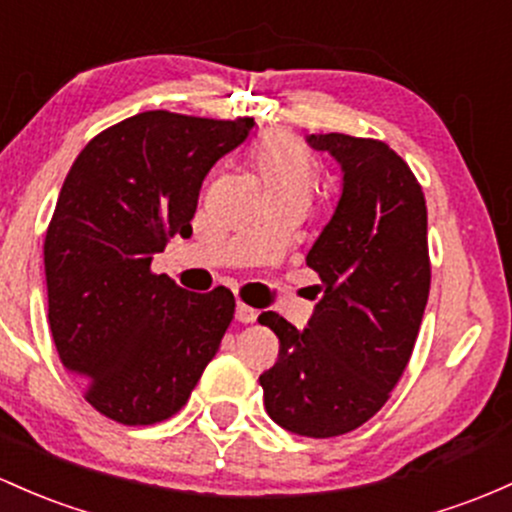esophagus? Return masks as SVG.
I'll return each instance as SVG.
<instances>
[{
	"mask_svg": "<svg viewBox=\"0 0 512 512\" xmlns=\"http://www.w3.org/2000/svg\"><path fill=\"white\" fill-rule=\"evenodd\" d=\"M235 318H238L240 323H255L257 311L255 308L245 306V303H238V306H235Z\"/></svg>",
	"mask_w": 512,
	"mask_h": 512,
	"instance_id": "34e87169",
	"label": "esophagus"
}]
</instances>
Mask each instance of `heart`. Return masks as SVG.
<instances>
[{
    "mask_svg": "<svg viewBox=\"0 0 512 512\" xmlns=\"http://www.w3.org/2000/svg\"><path fill=\"white\" fill-rule=\"evenodd\" d=\"M250 165L265 194L296 196L308 204L316 189V160L291 133H267L250 150Z\"/></svg>",
    "mask_w": 512,
    "mask_h": 512,
    "instance_id": "b5f03b06",
    "label": "heart"
}]
</instances>
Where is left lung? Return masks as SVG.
<instances>
[{
  "label": "left lung",
  "instance_id": "1",
  "mask_svg": "<svg viewBox=\"0 0 512 512\" xmlns=\"http://www.w3.org/2000/svg\"><path fill=\"white\" fill-rule=\"evenodd\" d=\"M308 143L342 167L338 209L306 255L323 299L303 330L274 311L257 318L279 338L260 384L284 430L338 437L381 411L413 355L430 294L428 209L384 140L320 133Z\"/></svg>",
  "mask_w": 512,
  "mask_h": 512
}]
</instances>
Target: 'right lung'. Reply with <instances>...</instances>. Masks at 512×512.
<instances>
[{
    "label": "right lung",
    "mask_w": 512,
    "mask_h": 512,
    "mask_svg": "<svg viewBox=\"0 0 512 512\" xmlns=\"http://www.w3.org/2000/svg\"><path fill=\"white\" fill-rule=\"evenodd\" d=\"M255 121L143 111L72 162L43 243L48 323L92 408L121 425L172 418L221 347L235 299L192 294L150 269L189 238L199 189Z\"/></svg>",
    "instance_id": "right-lung-1"
}]
</instances>
